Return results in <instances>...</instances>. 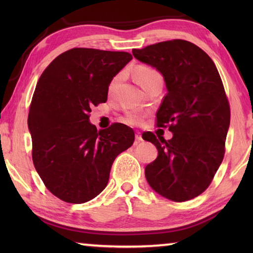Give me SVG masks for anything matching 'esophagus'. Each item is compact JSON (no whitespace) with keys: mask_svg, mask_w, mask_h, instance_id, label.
Returning <instances> with one entry per match:
<instances>
[{"mask_svg":"<svg viewBox=\"0 0 253 253\" xmlns=\"http://www.w3.org/2000/svg\"><path fill=\"white\" fill-rule=\"evenodd\" d=\"M136 140H137V142H142V140H143V137H142V134H140V132H138V131H137L136 132Z\"/></svg>","mask_w":253,"mask_h":253,"instance_id":"34e87169","label":"esophagus"}]
</instances>
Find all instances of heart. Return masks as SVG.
Wrapping results in <instances>:
<instances>
[{
    "mask_svg": "<svg viewBox=\"0 0 253 253\" xmlns=\"http://www.w3.org/2000/svg\"><path fill=\"white\" fill-rule=\"evenodd\" d=\"M134 75L144 89L148 88L149 85L154 83H156V81H162V76L160 75V72L155 69H153L151 67H146V66L137 67L134 71ZM119 81H121V76L115 77V78L111 80L110 85H109L110 92L115 91V89L117 88ZM143 117L144 115L143 113H140V111L129 110L126 113L125 121L126 123L130 124V125H138V124L142 123Z\"/></svg>",
    "mask_w": 253,
    "mask_h": 253,
    "instance_id": "1",
    "label": "heart"
}]
</instances>
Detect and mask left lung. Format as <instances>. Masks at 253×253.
<instances>
[{
    "mask_svg": "<svg viewBox=\"0 0 253 253\" xmlns=\"http://www.w3.org/2000/svg\"><path fill=\"white\" fill-rule=\"evenodd\" d=\"M134 57L156 68L168 93L156 114V125L169 127V140L152 131L143 135L158 149L145 168L154 191L184 202L207 190L223 161L230 126V105L212 59L192 42L169 40L132 50Z\"/></svg>",
    "mask_w": 253,
    "mask_h": 253,
    "instance_id": "obj_1",
    "label": "left lung"
}]
</instances>
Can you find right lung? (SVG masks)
Segmentation results:
<instances>
[{
    "mask_svg": "<svg viewBox=\"0 0 253 253\" xmlns=\"http://www.w3.org/2000/svg\"><path fill=\"white\" fill-rule=\"evenodd\" d=\"M132 59L124 51L74 48L42 72L29 109L32 160L45 187L68 203L101 193L118 154L129 148L134 130L114 123L97 130L93 106L107 101L109 84Z\"/></svg>",
    "mask_w": 253,
    "mask_h": 253,
    "instance_id": "add662e5",
    "label": "right lung"
}]
</instances>
